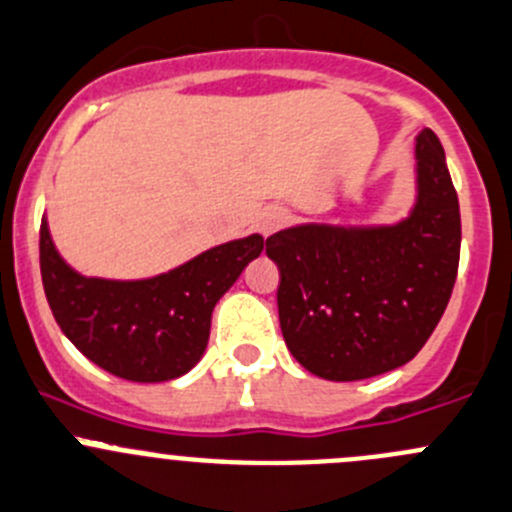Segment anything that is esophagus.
Segmentation results:
<instances>
[{
	"label": "esophagus",
	"instance_id": "esophagus-1",
	"mask_svg": "<svg viewBox=\"0 0 512 512\" xmlns=\"http://www.w3.org/2000/svg\"><path fill=\"white\" fill-rule=\"evenodd\" d=\"M284 221H286V213L281 211V208H266L259 218V231L264 233V236H271V233H274Z\"/></svg>",
	"mask_w": 512,
	"mask_h": 512
}]
</instances>
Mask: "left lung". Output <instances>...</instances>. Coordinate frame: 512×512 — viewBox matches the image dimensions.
<instances>
[{
    "label": "left lung",
    "instance_id": "obj_1",
    "mask_svg": "<svg viewBox=\"0 0 512 512\" xmlns=\"http://www.w3.org/2000/svg\"><path fill=\"white\" fill-rule=\"evenodd\" d=\"M415 186V206L389 226L301 223L266 238L281 274V334L306 372L377 377L435 332L460 264V206L430 128L415 138Z\"/></svg>",
    "mask_w": 512,
    "mask_h": 512
}]
</instances>
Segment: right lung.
Returning a JSON list of instances; mask_svg holds the SVG:
<instances>
[{"label":"right lung","instance_id":"obj_1","mask_svg":"<svg viewBox=\"0 0 512 512\" xmlns=\"http://www.w3.org/2000/svg\"><path fill=\"white\" fill-rule=\"evenodd\" d=\"M261 251L264 238L251 233L168 274L113 281L77 274L55 248L47 218L40 228L42 284L57 324L90 362L130 382L191 372L208 347L213 306Z\"/></svg>","mask_w":512,"mask_h":512}]
</instances>
